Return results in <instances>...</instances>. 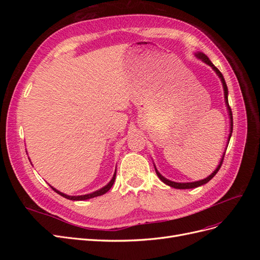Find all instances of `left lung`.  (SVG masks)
Returning a JSON list of instances; mask_svg holds the SVG:
<instances>
[{"instance_id":"left-lung-1","label":"left lung","mask_w":260,"mask_h":260,"mask_svg":"<svg viewBox=\"0 0 260 260\" xmlns=\"http://www.w3.org/2000/svg\"><path fill=\"white\" fill-rule=\"evenodd\" d=\"M194 56H195L196 58H199L200 60H202L203 62H205L206 65L210 66V67L212 68V70H214V72L217 74V76L219 77L220 81H221V83H222L223 93H224V102H225V106H226V109H228V114H229V118H230V133H229V137H228V143H226V147H228V144H229L230 138H231V136H232L233 118H232L231 108H230V106H229V102H228V93H229V92H228V86H226V83H225V81H224V78H223L222 74L219 72V69H218L214 64H212V62L210 61V59L206 56L205 54L202 53V52H196V53H194ZM225 149H226V148H225ZM224 154H225V152L223 153V155H222V157H221V159H220V162L218 164L217 168H216L214 171H212L211 174H210L207 178L203 179V180H199V181H194V182H175V181H171V180H169V179H167V178H165L164 176H161L160 172H159L158 170H157V168H156V166H155V164H154V168H155V171H156V175L158 176V178L162 181V182H164L165 184H167V185H169V186H171V187H175V188H180V190H185V188H194V187H199V186H201V185H203V184H206L209 180H211L212 178H214V177L216 176L218 170L220 169V167H221V165H222Z\"/></svg>"}]
</instances>
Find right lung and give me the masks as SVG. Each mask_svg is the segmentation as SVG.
Returning <instances> with one entry per match:
<instances>
[{
  "label": "right lung",
  "mask_w": 260,
  "mask_h": 260,
  "mask_svg": "<svg viewBox=\"0 0 260 260\" xmlns=\"http://www.w3.org/2000/svg\"><path fill=\"white\" fill-rule=\"evenodd\" d=\"M115 179H116V170H115V172H114V176H113L112 180L109 181V182H108L105 186L100 188V190H96V191H94V192H92V193H89V194L76 195V196L67 195V194H65V193H62V192L56 190V188L53 187L52 185H50V186H51V187L53 188V190H54L55 192H56L57 194H59L60 196H62V198H65V199H67V200H70V201H85V200H90V199H93V198H96V196L103 195V194H105L106 192H108L109 190H111V187L113 186V184H114V182H115Z\"/></svg>",
  "instance_id": "right-lung-1"
}]
</instances>
